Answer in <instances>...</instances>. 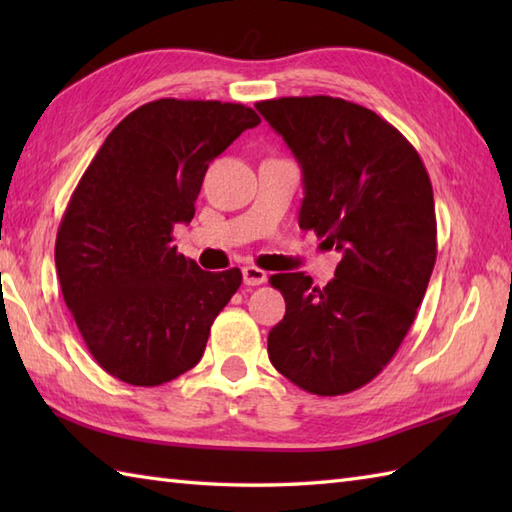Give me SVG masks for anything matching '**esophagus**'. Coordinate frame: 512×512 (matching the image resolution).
I'll return each mask as SVG.
<instances>
[{
    "label": "esophagus",
    "mask_w": 512,
    "mask_h": 512,
    "mask_svg": "<svg viewBox=\"0 0 512 512\" xmlns=\"http://www.w3.org/2000/svg\"><path fill=\"white\" fill-rule=\"evenodd\" d=\"M242 275H244V284L246 286H262L264 281L268 279L266 270L257 268V266H244L242 268Z\"/></svg>",
    "instance_id": "obj_1"
}]
</instances>
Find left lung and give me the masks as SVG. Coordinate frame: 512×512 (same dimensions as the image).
<instances>
[{"label": "left lung", "instance_id": "1", "mask_svg": "<svg viewBox=\"0 0 512 512\" xmlns=\"http://www.w3.org/2000/svg\"><path fill=\"white\" fill-rule=\"evenodd\" d=\"M299 160V226L343 257L328 286L279 273L286 314L268 334L279 374L317 396L367 385L398 352L438 255L436 206L416 147L376 112L334 96L259 101Z\"/></svg>", "mask_w": 512, "mask_h": 512}]
</instances>
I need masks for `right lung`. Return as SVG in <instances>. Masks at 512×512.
Segmentation results:
<instances>
[{
	"instance_id": "add662e5",
	"label": "right lung",
	"mask_w": 512,
	"mask_h": 512,
	"mask_svg": "<svg viewBox=\"0 0 512 512\" xmlns=\"http://www.w3.org/2000/svg\"><path fill=\"white\" fill-rule=\"evenodd\" d=\"M262 123L242 103L158 99L118 123L65 209L54 264L94 361L136 387L198 365L242 270L206 273L171 246L209 162Z\"/></svg>"
}]
</instances>
